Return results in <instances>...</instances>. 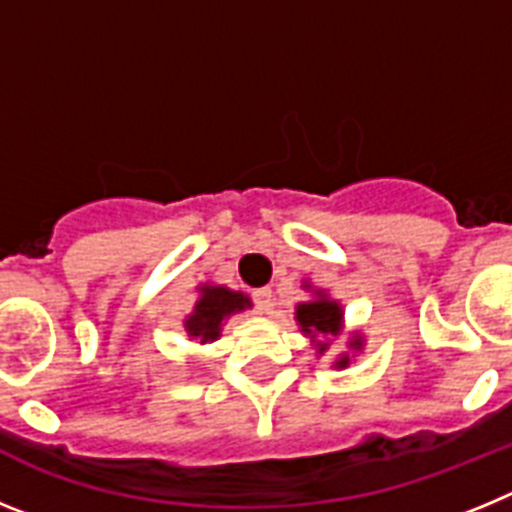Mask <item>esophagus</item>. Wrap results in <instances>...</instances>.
<instances>
[{
  "mask_svg": "<svg viewBox=\"0 0 512 512\" xmlns=\"http://www.w3.org/2000/svg\"><path fill=\"white\" fill-rule=\"evenodd\" d=\"M251 297H253V305H256V310H259V312H271V305H274V295H271L269 287L253 289Z\"/></svg>",
  "mask_w": 512,
  "mask_h": 512,
  "instance_id": "34e87169",
  "label": "esophagus"
}]
</instances>
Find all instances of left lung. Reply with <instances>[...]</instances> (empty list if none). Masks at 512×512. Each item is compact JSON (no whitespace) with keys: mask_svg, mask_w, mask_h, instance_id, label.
I'll list each match as a JSON object with an SVG mask.
<instances>
[{"mask_svg":"<svg viewBox=\"0 0 512 512\" xmlns=\"http://www.w3.org/2000/svg\"><path fill=\"white\" fill-rule=\"evenodd\" d=\"M341 307L330 300H318L307 302V305L297 307V320H300L302 330L310 333V330H318V333H330V336H338V328H341ZM328 343H320V351H325ZM359 346V343H354ZM348 359L338 361V366H346Z\"/></svg>","mask_w":512,"mask_h":512,"instance_id":"8db88e82","label":"left lung"}]
</instances>
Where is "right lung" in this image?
<instances>
[{"mask_svg": "<svg viewBox=\"0 0 512 512\" xmlns=\"http://www.w3.org/2000/svg\"><path fill=\"white\" fill-rule=\"evenodd\" d=\"M248 305V297L241 292H230L225 287H207L202 300L197 302L194 312L187 318L184 328L189 336L202 338L205 341H215L220 336V325L228 318L230 312H238Z\"/></svg>", "mask_w": 512, "mask_h": 512, "instance_id": "1", "label": "right lung"}]
</instances>
